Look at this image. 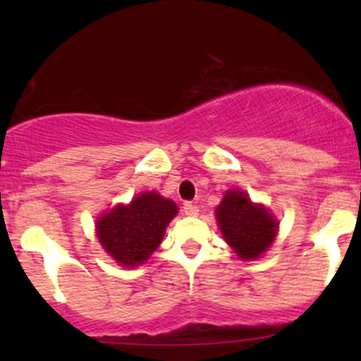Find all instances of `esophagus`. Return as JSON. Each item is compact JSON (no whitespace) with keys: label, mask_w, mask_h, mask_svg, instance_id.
<instances>
[{"label":"esophagus","mask_w":361,"mask_h":361,"mask_svg":"<svg viewBox=\"0 0 361 361\" xmlns=\"http://www.w3.org/2000/svg\"><path fill=\"white\" fill-rule=\"evenodd\" d=\"M183 212L186 215H190V217H195V215H198V207L192 204V202H185L183 204Z\"/></svg>","instance_id":"1"}]
</instances>
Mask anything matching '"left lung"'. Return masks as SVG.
I'll return each instance as SVG.
<instances>
[{
  "instance_id": "left-lung-1",
  "label": "left lung",
  "mask_w": 361,
  "mask_h": 361,
  "mask_svg": "<svg viewBox=\"0 0 361 361\" xmlns=\"http://www.w3.org/2000/svg\"><path fill=\"white\" fill-rule=\"evenodd\" d=\"M215 212L224 239L239 258H258L275 239L279 222L264 207L252 204L244 192L229 190Z\"/></svg>"
}]
</instances>
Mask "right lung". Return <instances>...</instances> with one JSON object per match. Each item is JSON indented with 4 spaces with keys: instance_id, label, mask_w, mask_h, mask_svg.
<instances>
[{
    "instance_id": "add662e5",
    "label": "right lung",
    "mask_w": 361,
    "mask_h": 361,
    "mask_svg": "<svg viewBox=\"0 0 361 361\" xmlns=\"http://www.w3.org/2000/svg\"><path fill=\"white\" fill-rule=\"evenodd\" d=\"M178 212L175 202L154 192L140 193L130 205H118L100 217L98 239L122 267L146 261L163 241L166 226Z\"/></svg>"
}]
</instances>
